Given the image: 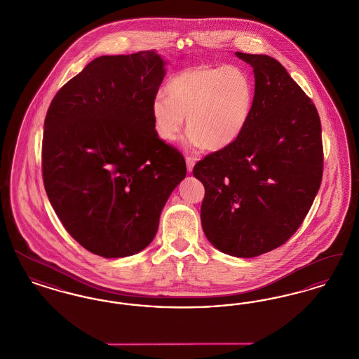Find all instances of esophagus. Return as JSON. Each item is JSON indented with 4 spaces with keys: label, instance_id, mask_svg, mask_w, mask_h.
I'll list each match as a JSON object with an SVG mask.
<instances>
[{
    "label": "esophagus",
    "instance_id": "1",
    "mask_svg": "<svg viewBox=\"0 0 359 359\" xmlns=\"http://www.w3.org/2000/svg\"><path fill=\"white\" fill-rule=\"evenodd\" d=\"M195 161H196V158L192 157V156H187V157H186V164H187L188 172H192L194 165H195Z\"/></svg>",
    "mask_w": 359,
    "mask_h": 359
}]
</instances>
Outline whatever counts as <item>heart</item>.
Listing matches in <instances>:
<instances>
[{
  "instance_id": "b5f03b06",
  "label": "heart",
  "mask_w": 359,
  "mask_h": 359,
  "mask_svg": "<svg viewBox=\"0 0 359 359\" xmlns=\"http://www.w3.org/2000/svg\"><path fill=\"white\" fill-rule=\"evenodd\" d=\"M151 106L156 135L175 141L187 117L192 147L221 151L238 140L250 120L255 83L239 66H198L175 74Z\"/></svg>"
}]
</instances>
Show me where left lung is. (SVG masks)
<instances>
[{"label": "left lung", "instance_id": "obj_1", "mask_svg": "<svg viewBox=\"0 0 359 359\" xmlns=\"http://www.w3.org/2000/svg\"><path fill=\"white\" fill-rule=\"evenodd\" d=\"M255 72L250 120L236 142L194 167L205 186L201 221L214 248L252 258L285 243L313 203L323 176L315 104L268 55L236 52Z\"/></svg>", "mask_w": 359, "mask_h": 359}]
</instances>
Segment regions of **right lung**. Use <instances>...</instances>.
I'll return each instance as SVG.
<instances>
[{"instance_id":"1","label":"right lung","mask_w":359,"mask_h":359,"mask_svg":"<svg viewBox=\"0 0 359 359\" xmlns=\"http://www.w3.org/2000/svg\"><path fill=\"white\" fill-rule=\"evenodd\" d=\"M164 66L154 51L100 56L56 93L47 111L46 192L69 236L97 256L145 249L186 177L183 154L158 138L151 114Z\"/></svg>"}]
</instances>
